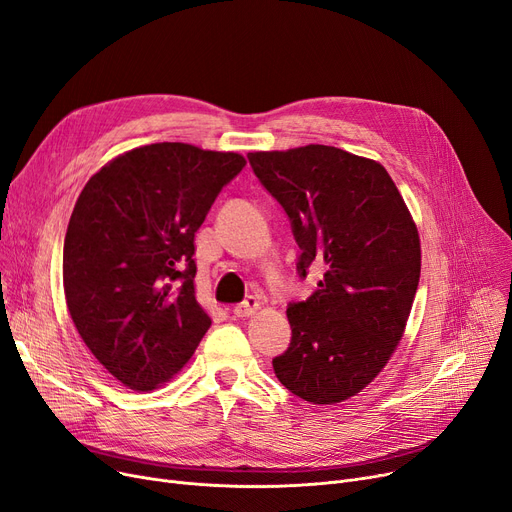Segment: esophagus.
Listing matches in <instances>:
<instances>
[{"label":"esophagus","mask_w":512,"mask_h":512,"mask_svg":"<svg viewBox=\"0 0 512 512\" xmlns=\"http://www.w3.org/2000/svg\"><path fill=\"white\" fill-rule=\"evenodd\" d=\"M257 309H259V299L257 297H247L245 301L232 309V313H234V317H251V315L257 313Z\"/></svg>","instance_id":"1"}]
</instances>
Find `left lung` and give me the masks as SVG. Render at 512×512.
Segmentation results:
<instances>
[{
    "label": "left lung",
    "instance_id": "left-lung-1",
    "mask_svg": "<svg viewBox=\"0 0 512 512\" xmlns=\"http://www.w3.org/2000/svg\"><path fill=\"white\" fill-rule=\"evenodd\" d=\"M301 249L297 274H321L286 309L292 338L274 371L313 405L361 392L405 332L421 274L419 234L378 161L328 145L249 153Z\"/></svg>",
    "mask_w": 512,
    "mask_h": 512
}]
</instances>
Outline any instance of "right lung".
<instances>
[{
	"mask_svg": "<svg viewBox=\"0 0 512 512\" xmlns=\"http://www.w3.org/2000/svg\"><path fill=\"white\" fill-rule=\"evenodd\" d=\"M238 153L153 143L103 166L64 240V292L95 359L132 390L168 382L211 326L195 299V232L245 168Z\"/></svg>",
	"mask_w": 512,
	"mask_h": 512,
	"instance_id": "add662e5",
	"label": "right lung"
}]
</instances>
